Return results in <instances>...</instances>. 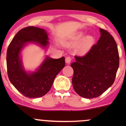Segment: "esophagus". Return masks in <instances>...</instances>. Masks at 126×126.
Listing matches in <instances>:
<instances>
[{
    "instance_id": "esophagus-1",
    "label": "esophagus",
    "mask_w": 126,
    "mask_h": 126,
    "mask_svg": "<svg viewBox=\"0 0 126 126\" xmlns=\"http://www.w3.org/2000/svg\"><path fill=\"white\" fill-rule=\"evenodd\" d=\"M65 62H66V63H68V64H69V63H70L71 62V57H66V59H65Z\"/></svg>"
}]
</instances>
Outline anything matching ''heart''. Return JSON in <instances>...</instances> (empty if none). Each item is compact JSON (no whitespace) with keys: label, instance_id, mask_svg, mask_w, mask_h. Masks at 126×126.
<instances>
[{"label":"heart","instance_id":"b5f03b06","mask_svg":"<svg viewBox=\"0 0 126 126\" xmlns=\"http://www.w3.org/2000/svg\"><path fill=\"white\" fill-rule=\"evenodd\" d=\"M84 32H80L73 35L66 42V45L69 47H75L79 44L77 49V52L79 55H85L91 49L94 44V38L91 35L85 36Z\"/></svg>","mask_w":126,"mask_h":126}]
</instances>
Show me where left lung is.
Here are the masks:
<instances>
[{
	"label": "left lung",
	"instance_id": "8db88e82",
	"mask_svg": "<svg viewBox=\"0 0 126 126\" xmlns=\"http://www.w3.org/2000/svg\"><path fill=\"white\" fill-rule=\"evenodd\" d=\"M101 37L83 57L75 56L71 63L75 91L85 98L97 97L115 81L119 64L117 44L107 30L100 29Z\"/></svg>",
	"mask_w": 126,
	"mask_h": 126
}]
</instances>
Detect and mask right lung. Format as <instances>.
Segmentation results:
<instances>
[{
	"label": "right lung",
	"mask_w": 126,
	"mask_h": 126,
	"mask_svg": "<svg viewBox=\"0 0 126 126\" xmlns=\"http://www.w3.org/2000/svg\"><path fill=\"white\" fill-rule=\"evenodd\" d=\"M48 40V35L44 29L27 27L16 34L7 49L9 80L25 97L37 98L47 93L57 75L65 66L64 57L54 59L47 56L36 71L29 72L25 70L21 56L22 49L29 43H34L46 48L49 44Z\"/></svg>",
	"instance_id": "1"
}]
</instances>
